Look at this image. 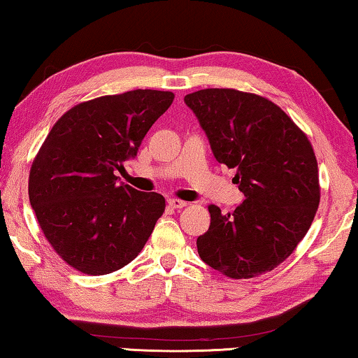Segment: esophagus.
I'll list each match as a JSON object with an SVG mask.
<instances>
[{"label":"esophagus","instance_id":"esophagus-1","mask_svg":"<svg viewBox=\"0 0 358 358\" xmlns=\"http://www.w3.org/2000/svg\"><path fill=\"white\" fill-rule=\"evenodd\" d=\"M167 202H169L170 207H173V209H183V207L188 206V202H185L181 199H175V197H170Z\"/></svg>","mask_w":358,"mask_h":358}]
</instances>
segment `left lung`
Listing matches in <instances>:
<instances>
[{"label":"left lung","instance_id":"left-lung-1","mask_svg":"<svg viewBox=\"0 0 358 358\" xmlns=\"http://www.w3.org/2000/svg\"><path fill=\"white\" fill-rule=\"evenodd\" d=\"M217 162L236 169L246 196L233 213L209 206L197 252L213 270L246 280L273 270L306 236L320 204L318 165L301 128L271 101L231 88L185 96Z\"/></svg>","mask_w":358,"mask_h":358}]
</instances>
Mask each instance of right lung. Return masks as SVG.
<instances>
[{"instance_id":"obj_1","label":"right lung","mask_w":358,"mask_h":358,"mask_svg":"<svg viewBox=\"0 0 358 358\" xmlns=\"http://www.w3.org/2000/svg\"><path fill=\"white\" fill-rule=\"evenodd\" d=\"M175 94L133 90L69 109L48 133L30 169L29 197L48 241L87 275L130 264L165 210L157 193L119 183L117 170L136 156L143 138Z\"/></svg>"}]
</instances>
